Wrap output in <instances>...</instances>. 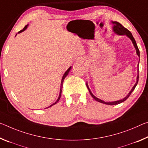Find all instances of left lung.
I'll return each instance as SVG.
<instances>
[{"label":"left lung","instance_id":"left-lung-1","mask_svg":"<svg viewBox=\"0 0 148 148\" xmlns=\"http://www.w3.org/2000/svg\"><path fill=\"white\" fill-rule=\"evenodd\" d=\"M112 23L113 24V27H112V30H113V32L115 33L116 34L119 35V36H127L128 38L130 39L131 41H132V43L134 45V48L136 49V51L137 55L138 56V57H139V61H140V51H139V49H138V47L137 44H136V42L134 38L133 37V36H132V34H131V32L129 31V30L126 29V28H125V27H123L120 23H119L117 22H112ZM138 64H139V62H138ZM138 78H139V75H138V76H137V78H136V84H134V86L132 87V90L130 91V92L128 93V95H126L125 97H124L123 99H122L121 100L115 101H112V102H107V101L105 102V101H103L101 99H99V98L96 97L94 95H93V93H91L90 89L89 88L88 82L86 83V86L88 89L89 92H90V95H91V97H92L95 101H97L99 102V103H103V104L114 105H117V104L121 103H122V102H124L125 100L128 99V97L130 95V94L132 93V92L134 91V90L135 89L136 86H137L138 82Z\"/></svg>","mask_w":148,"mask_h":148}]
</instances>
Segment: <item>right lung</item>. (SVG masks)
<instances>
[{"mask_svg": "<svg viewBox=\"0 0 148 148\" xmlns=\"http://www.w3.org/2000/svg\"><path fill=\"white\" fill-rule=\"evenodd\" d=\"M27 26H28V25H25V26L23 27V29H22V30H21V31H20L19 32H18V34H20V33H22V32H23V31H25V29H27ZM71 68H72V66H70V67H69V69H68L65 72V73L64 74V75H63V76H62V80H61V84H60V93H59V96H58V99H57V100L54 103H53L52 105H51L49 107H46V108H45V109H47V108H49V107H51V106H53V105H55L56 103H58V101H59V99H60V96H61V93H62V85H63V82H64V78H66V77L67 76V75L69 74V72H70V69H71Z\"/></svg>", "mask_w": 148, "mask_h": 148, "instance_id": "right-lung-1", "label": "right lung"}]
</instances>
